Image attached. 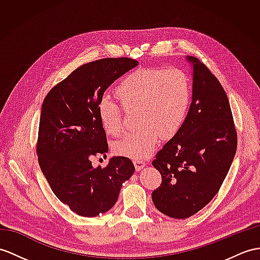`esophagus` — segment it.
I'll list each match as a JSON object with an SVG mask.
<instances>
[{
	"instance_id": "34e87169",
	"label": "esophagus",
	"mask_w": 260,
	"mask_h": 260,
	"mask_svg": "<svg viewBox=\"0 0 260 260\" xmlns=\"http://www.w3.org/2000/svg\"><path fill=\"white\" fill-rule=\"evenodd\" d=\"M134 163H135V167H136L137 171H140V170H142L145 167V163L143 161H141V160H135Z\"/></svg>"
}]
</instances>
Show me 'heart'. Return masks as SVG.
Returning a JSON list of instances; mask_svg holds the SVG:
<instances>
[{
	"mask_svg": "<svg viewBox=\"0 0 260 260\" xmlns=\"http://www.w3.org/2000/svg\"><path fill=\"white\" fill-rule=\"evenodd\" d=\"M126 111L137 109L139 128L126 132L113 145L118 155L140 160L149 156L160 140L174 136L184 123L192 99L187 75L178 68H141L126 75L116 88ZM98 116L110 136L122 132V108L109 98H101Z\"/></svg>",
	"mask_w": 260,
	"mask_h": 260,
	"instance_id": "b5f03b06",
	"label": "heart"
}]
</instances>
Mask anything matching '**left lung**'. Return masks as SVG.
Instances as JSON below:
<instances>
[{"label":"left lung","mask_w":260,"mask_h":260,"mask_svg":"<svg viewBox=\"0 0 260 260\" xmlns=\"http://www.w3.org/2000/svg\"><path fill=\"white\" fill-rule=\"evenodd\" d=\"M192 101L184 123L152 162L162 176L152 192L161 213L187 218L214 198L229 173L237 148L229 98L217 78L193 56Z\"/></svg>","instance_id":"8db88e82"}]
</instances>
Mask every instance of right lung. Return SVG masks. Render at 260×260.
<instances>
[{"label": "right lung", "instance_id": "1", "mask_svg": "<svg viewBox=\"0 0 260 260\" xmlns=\"http://www.w3.org/2000/svg\"><path fill=\"white\" fill-rule=\"evenodd\" d=\"M138 64L125 57L87 62L43 101L36 149L40 167L54 194L80 216L108 212L135 172L128 157L112 156L104 169H94L90 159L108 152L99 101L112 82Z\"/></svg>", "mask_w": 260, "mask_h": 260}]
</instances>
